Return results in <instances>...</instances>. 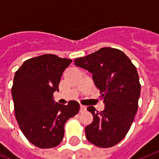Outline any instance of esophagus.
Masks as SVG:
<instances>
[{
  "label": "esophagus",
  "instance_id": "obj_1",
  "mask_svg": "<svg viewBox=\"0 0 159 159\" xmlns=\"http://www.w3.org/2000/svg\"><path fill=\"white\" fill-rule=\"evenodd\" d=\"M87 110V107L85 106H83V105H81L80 106V111L81 112H83V111H85Z\"/></svg>",
  "mask_w": 159,
  "mask_h": 159
}]
</instances>
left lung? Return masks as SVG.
<instances>
[{"label": "left lung", "mask_w": 159, "mask_h": 159, "mask_svg": "<svg viewBox=\"0 0 159 159\" xmlns=\"http://www.w3.org/2000/svg\"><path fill=\"white\" fill-rule=\"evenodd\" d=\"M74 62L93 75L105 103L102 111L87 108L93 117L85 128L87 139L99 147H113L125 137L137 112L140 84L136 68L123 51L111 48H102Z\"/></svg>", "instance_id": "obj_1"}]
</instances>
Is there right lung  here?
Masks as SVG:
<instances>
[{"mask_svg": "<svg viewBox=\"0 0 159 159\" xmlns=\"http://www.w3.org/2000/svg\"><path fill=\"white\" fill-rule=\"evenodd\" d=\"M71 61L44 54L25 60L15 72L12 95L16 119L24 135L36 147L58 146L67 120L79 111L78 102L71 100L65 106L52 97L59 92L60 78Z\"/></svg>", "mask_w": 159, "mask_h": 159, "instance_id": "right-lung-1", "label": "right lung"}]
</instances>
